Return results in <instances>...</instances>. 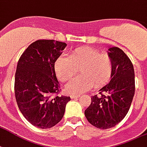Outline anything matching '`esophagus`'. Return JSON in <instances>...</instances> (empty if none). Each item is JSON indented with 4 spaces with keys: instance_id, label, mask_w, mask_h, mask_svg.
Here are the masks:
<instances>
[{
    "instance_id": "1",
    "label": "esophagus",
    "mask_w": 147,
    "mask_h": 147,
    "mask_svg": "<svg viewBox=\"0 0 147 147\" xmlns=\"http://www.w3.org/2000/svg\"><path fill=\"white\" fill-rule=\"evenodd\" d=\"M70 96L71 98H77V97H79L80 95L79 94H71Z\"/></svg>"
}]
</instances>
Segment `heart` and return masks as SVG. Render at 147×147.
Returning <instances> with one entry per match:
<instances>
[{"label": "heart", "instance_id": "heart-1", "mask_svg": "<svg viewBox=\"0 0 147 147\" xmlns=\"http://www.w3.org/2000/svg\"><path fill=\"white\" fill-rule=\"evenodd\" d=\"M79 69L82 76L74 79L66 87L72 94L84 93L93 86L99 88L107 84L112 77V60L97 49L83 47L71 52L68 57H60L55 63L57 76L62 82L73 78Z\"/></svg>", "mask_w": 147, "mask_h": 147}]
</instances>
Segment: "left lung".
Returning <instances> with one entry per match:
<instances>
[{
    "label": "left lung",
    "instance_id": "left-lung-1",
    "mask_svg": "<svg viewBox=\"0 0 147 147\" xmlns=\"http://www.w3.org/2000/svg\"><path fill=\"white\" fill-rule=\"evenodd\" d=\"M113 62V74L108 84L98 95L92 96L85 116L91 125L100 129L115 127L129 111L135 94L133 65L122 50L109 48Z\"/></svg>",
    "mask_w": 147,
    "mask_h": 147
}]
</instances>
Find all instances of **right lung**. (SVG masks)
<instances>
[{"instance_id":"obj_1","label":"right lung","mask_w":147,"mask_h":147,"mask_svg":"<svg viewBox=\"0 0 147 147\" xmlns=\"http://www.w3.org/2000/svg\"><path fill=\"white\" fill-rule=\"evenodd\" d=\"M67 44L54 40H38L22 53L15 77L18 107L26 120L40 129H50L64 116L70 96H58L60 84L54 64Z\"/></svg>"}]
</instances>
